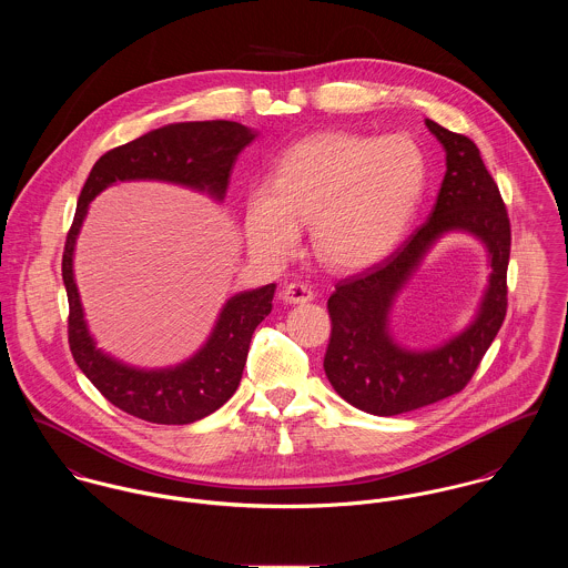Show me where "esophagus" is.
I'll return each instance as SVG.
<instances>
[{
    "label": "esophagus",
    "mask_w": 568,
    "mask_h": 568,
    "mask_svg": "<svg viewBox=\"0 0 568 568\" xmlns=\"http://www.w3.org/2000/svg\"><path fill=\"white\" fill-rule=\"evenodd\" d=\"M282 300L288 304H308L315 300V291L304 282H293L288 286H284Z\"/></svg>",
    "instance_id": "obj_1"
}]
</instances>
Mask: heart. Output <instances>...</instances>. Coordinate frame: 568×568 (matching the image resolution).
Returning <instances> with one entry per match:
<instances>
[{"label": "heart", "instance_id": "1", "mask_svg": "<svg viewBox=\"0 0 568 568\" xmlns=\"http://www.w3.org/2000/svg\"><path fill=\"white\" fill-rule=\"evenodd\" d=\"M426 187V160L406 135L317 133L288 146L268 181L246 190L244 239L286 257L311 221V246L332 271H363L403 241Z\"/></svg>", "mask_w": 568, "mask_h": 568}]
</instances>
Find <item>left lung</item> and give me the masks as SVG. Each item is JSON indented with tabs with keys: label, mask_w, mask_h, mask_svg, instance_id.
<instances>
[{
	"label": "left lung",
	"mask_w": 568,
	"mask_h": 568,
	"mask_svg": "<svg viewBox=\"0 0 568 568\" xmlns=\"http://www.w3.org/2000/svg\"><path fill=\"white\" fill-rule=\"evenodd\" d=\"M446 151V174L424 225L374 266L338 280L327 300L332 334L324 369L334 392L372 415H398L459 394L475 376L507 313L511 230L498 185L477 144L426 120ZM448 231L488 246L490 284L480 315L462 335L426 353H408L388 332V311L427 248Z\"/></svg>",
	"instance_id": "obj_1"
}]
</instances>
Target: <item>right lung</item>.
Instances as JSON below:
<instances>
[{"instance_id":"obj_1","label":"right lung","mask_w":568,"mask_h":568,"mask_svg":"<svg viewBox=\"0 0 568 568\" xmlns=\"http://www.w3.org/2000/svg\"><path fill=\"white\" fill-rule=\"evenodd\" d=\"M255 133L239 122H179L155 129L93 163L82 185L63 251V284L70 302V349L91 385L124 413L153 424H190L225 405L241 385L251 334L273 308L275 284L234 295L207 343L170 369H135L100 352L82 317L74 282V246L89 203L115 181L158 179L187 185L223 201L232 165Z\"/></svg>"}]
</instances>
